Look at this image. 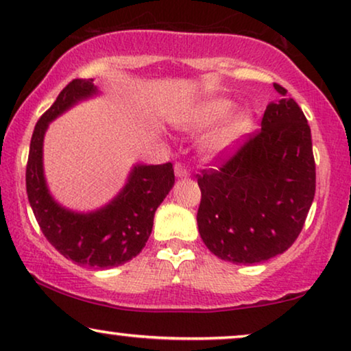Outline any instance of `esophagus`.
Returning a JSON list of instances; mask_svg holds the SVG:
<instances>
[{"label": "esophagus", "instance_id": "esophagus-1", "mask_svg": "<svg viewBox=\"0 0 351 351\" xmlns=\"http://www.w3.org/2000/svg\"><path fill=\"white\" fill-rule=\"evenodd\" d=\"M175 175L178 178H186V176H189V170H187V167L184 164H181V162H176V164H175Z\"/></svg>", "mask_w": 351, "mask_h": 351}]
</instances>
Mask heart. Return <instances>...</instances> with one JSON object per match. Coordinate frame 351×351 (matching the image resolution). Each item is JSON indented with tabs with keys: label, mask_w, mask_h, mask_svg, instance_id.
Segmentation results:
<instances>
[{
	"label": "heart",
	"mask_w": 351,
	"mask_h": 351,
	"mask_svg": "<svg viewBox=\"0 0 351 351\" xmlns=\"http://www.w3.org/2000/svg\"><path fill=\"white\" fill-rule=\"evenodd\" d=\"M232 110V101L224 100V98H213V100L204 103L199 108V111L195 112V125L197 127H211L216 122H219L223 117L227 116V112ZM250 114L248 112L241 111L239 114L232 117V121L227 124V127L221 132L218 136V145L226 146L227 143H230L234 138L240 135L241 132H245L250 125Z\"/></svg>",
	"instance_id": "1"
}]
</instances>
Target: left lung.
Returning a JSON list of instances; mask_svg holds the SVG:
<instances>
[{"instance_id": "8db88e82", "label": "left lung", "mask_w": 351, "mask_h": 351, "mask_svg": "<svg viewBox=\"0 0 351 351\" xmlns=\"http://www.w3.org/2000/svg\"><path fill=\"white\" fill-rule=\"evenodd\" d=\"M270 103L261 128L230 156L197 175V224L211 253L234 264L264 263L298 239L315 197L312 133L286 88Z\"/></svg>"}]
</instances>
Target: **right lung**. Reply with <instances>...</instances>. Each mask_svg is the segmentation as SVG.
<instances>
[{
  "instance_id": "obj_1",
  "label": "right lung",
  "mask_w": 351,
  "mask_h": 351,
  "mask_svg": "<svg viewBox=\"0 0 351 351\" xmlns=\"http://www.w3.org/2000/svg\"><path fill=\"white\" fill-rule=\"evenodd\" d=\"M97 92L92 79H73L33 130L27 162V194L43 234L58 253L79 265L110 269L125 264L149 239L154 213L175 184L173 164L136 165L121 194L105 208L77 215L52 200L43 175V138L49 122Z\"/></svg>"
}]
</instances>
